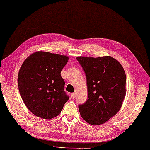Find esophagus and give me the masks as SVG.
Returning a JSON list of instances; mask_svg holds the SVG:
<instances>
[{
  "label": "esophagus",
  "instance_id": "34e87169",
  "mask_svg": "<svg viewBox=\"0 0 150 150\" xmlns=\"http://www.w3.org/2000/svg\"><path fill=\"white\" fill-rule=\"evenodd\" d=\"M76 94L75 93H72V94H71V98H74L76 97Z\"/></svg>",
  "mask_w": 150,
  "mask_h": 150
}]
</instances>
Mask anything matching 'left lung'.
<instances>
[{
  "instance_id": "obj_1",
  "label": "left lung",
  "mask_w": 150,
  "mask_h": 150,
  "mask_svg": "<svg viewBox=\"0 0 150 150\" xmlns=\"http://www.w3.org/2000/svg\"><path fill=\"white\" fill-rule=\"evenodd\" d=\"M86 74L88 100L78 106L82 118L94 125L105 123L121 108L126 94V75L111 56L76 57Z\"/></svg>"
}]
</instances>
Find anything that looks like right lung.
I'll return each instance as SVG.
<instances>
[{
    "instance_id": "add662e5",
    "label": "right lung",
    "mask_w": 150,
    "mask_h": 150,
    "mask_svg": "<svg viewBox=\"0 0 150 150\" xmlns=\"http://www.w3.org/2000/svg\"><path fill=\"white\" fill-rule=\"evenodd\" d=\"M68 59L64 55L38 51L22 64L17 79L19 91L27 109L35 116L54 118L68 101L60 73Z\"/></svg>"
}]
</instances>
